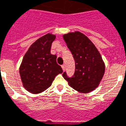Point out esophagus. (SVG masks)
Here are the masks:
<instances>
[{
  "label": "esophagus",
  "mask_w": 126,
  "mask_h": 126,
  "mask_svg": "<svg viewBox=\"0 0 126 126\" xmlns=\"http://www.w3.org/2000/svg\"><path fill=\"white\" fill-rule=\"evenodd\" d=\"M61 67H62V69H63V71H65V65H62V66H61Z\"/></svg>",
  "instance_id": "1"
}]
</instances>
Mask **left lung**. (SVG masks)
I'll list each match as a JSON object with an SVG mask.
<instances>
[{
  "instance_id": "8db88e82",
  "label": "left lung",
  "mask_w": 126,
  "mask_h": 126,
  "mask_svg": "<svg viewBox=\"0 0 126 126\" xmlns=\"http://www.w3.org/2000/svg\"><path fill=\"white\" fill-rule=\"evenodd\" d=\"M75 61V72L71 78L63 74L69 85L77 92L87 94L97 88L105 71L103 60L94 43L79 31L63 35Z\"/></svg>"
}]
</instances>
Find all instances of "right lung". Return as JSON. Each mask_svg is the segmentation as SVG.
<instances>
[{
  "label": "right lung",
  "instance_id": "add662e5",
  "mask_svg": "<svg viewBox=\"0 0 126 126\" xmlns=\"http://www.w3.org/2000/svg\"><path fill=\"white\" fill-rule=\"evenodd\" d=\"M55 34H47L36 40L28 49L19 67L23 86L31 94L42 93L50 87L55 77L63 73L57 56L50 53Z\"/></svg>",
  "mask_w": 126,
  "mask_h": 126
}]
</instances>
